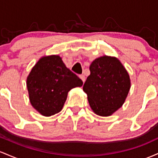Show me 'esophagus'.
<instances>
[{
  "instance_id": "1",
  "label": "esophagus",
  "mask_w": 158,
  "mask_h": 158,
  "mask_svg": "<svg viewBox=\"0 0 158 158\" xmlns=\"http://www.w3.org/2000/svg\"><path fill=\"white\" fill-rule=\"evenodd\" d=\"M79 77L81 78V80H82L83 82H84L85 80H86V77H85L84 75H83V74H81V75H79Z\"/></svg>"
}]
</instances>
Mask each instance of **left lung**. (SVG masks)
Wrapping results in <instances>:
<instances>
[{
    "label": "left lung",
    "mask_w": 158,
    "mask_h": 158,
    "mask_svg": "<svg viewBox=\"0 0 158 158\" xmlns=\"http://www.w3.org/2000/svg\"><path fill=\"white\" fill-rule=\"evenodd\" d=\"M89 70L83 89L90 107L97 115L110 116L125 102L131 87L129 74L119 60L107 56L95 59Z\"/></svg>",
    "instance_id": "left-lung-1"
}]
</instances>
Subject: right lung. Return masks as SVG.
Masks as SVG:
<instances>
[{"instance_id":"add662e5","label":"right lung","mask_w":158,"mask_h":158,"mask_svg":"<svg viewBox=\"0 0 158 158\" xmlns=\"http://www.w3.org/2000/svg\"><path fill=\"white\" fill-rule=\"evenodd\" d=\"M82 85L83 81L56 55L41 58L27 79L32 106L45 116L59 113L69 91Z\"/></svg>"}]
</instances>
